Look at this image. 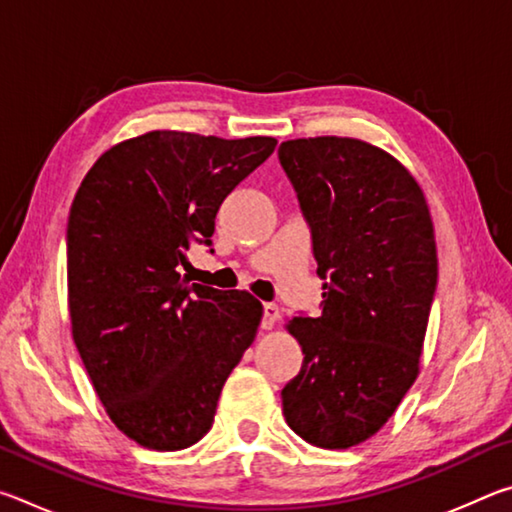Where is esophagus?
I'll return each instance as SVG.
<instances>
[{
  "mask_svg": "<svg viewBox=\"0 0 512 512\" xmlns=\"http://www.w3.org/2000/svg\"><path fill=\"white\" fill-rule=\"evenodd\" d=\"M277 320H280V309L273 302H266L264 305V318H262V327L264 329H273Z\"/></svg>",
  "mask_w": 512,
  "mask_h": 512,
  "instance_id": "34e87169",
  "label": "esophagus"
}]
</instances>
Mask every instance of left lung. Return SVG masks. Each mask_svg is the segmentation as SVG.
I'll return each mask as SVG.
<instances>
[{"label": "left lung", "instance_id": "obj_1", "mask_svg": "<svg viewBox=\"0 0 512 512\" xmlns=\"http://www.w3.org/2000/svg\"><path fill=\"white\" fill-rule=\"evenodd\" d=\"M323 280L320 314H300L302 368L282 413L302 440L348 449L384 427L418 377L438 284L420 185L393 155L352 137L282 142Z\"/></svg>", "mask_w": 512, "mask_h": 512}]
</instances>
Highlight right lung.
<instances>
[{"mask_svg":"<svg viewBox=\"0 0 512 512\" xmlns=\"http://www.w3.org/2000/svg\"><path fill=\"white\" fill-rule=\"evenodd\" d=\"M275 144L153 131L103 153L74 196V343L110 420L137 445L176 452L198 443L255 341L262 302L192 284L180 266L194 244L212 246L225 196Z\"/></svg>","mask_w":512,"mask_h":512,"instance_id":"right-lung-1","label":"right lung"}]
</instances>
